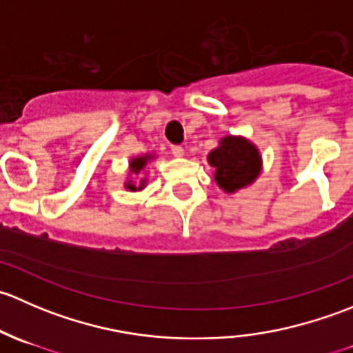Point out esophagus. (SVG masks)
<instances>
[{
	"label": "esophagus",
	"mask_w": 353,
	"mask_h": 353,
	"mask_svg": "<svg viewBox=\"0 0 353 353\" xmlns=\"http://www.w3.org/2000/svg\"><path fill=\"white\" fill-rule=\"evenodd\" d=\"M170 154L174 157H183L184 155V148L181 145H170Z\"/></svg>",
	"instance_id": "1"
}]
</instances>
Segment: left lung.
<instances>
[{
  "instance_id": "left-lung-1",
  "label": "left lung",
  "mask_w": 353,
  "mask_h": 353,
  "mask_svg": "<svg viewBox=\"0 0 353 353\" xmlns=\"http://www.w3.org/2000/svg\"><path fill=\"white\" fill-rule=\"evenodd\" d=\"M210 165L215 167V181L227 193L248 186L261 169L259 154L244 138L227 137L220 147L208 155Z\"/></svg>"
}]
</instances>
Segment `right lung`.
Returning <instances> with one entry per match:
<instances>
[{
	"label": "right lung",
	"instance_id": "obj_1",
	"mask_svg": "<svg viewBox=\"0 0 353 353\" xmlns=\"http://www.w3.org/2000/svg\"><path fill=\"white\" fill-rule=\"evenodd\" d=\"M148 159H150V157L145 155V157H138V159L131 160V172H134V174L140 172V169H143L145 163H147ZM126 188H128V190H131V191H137V186H134V184L128 183Z\"/></svg>",
	"mask_w": 353,
	"mask_h": 353
}]
</instances>
